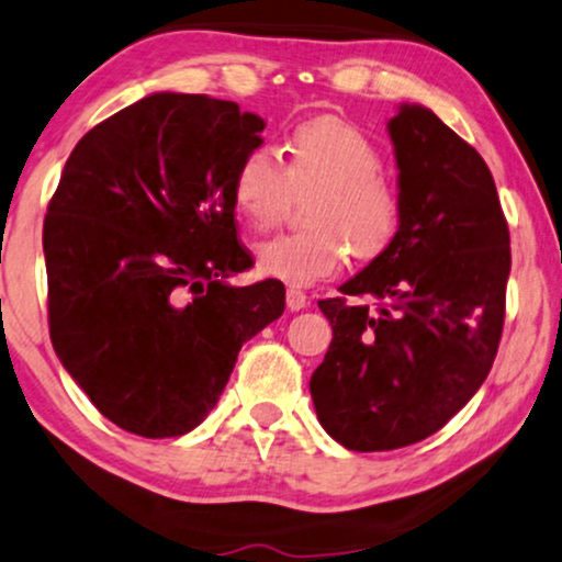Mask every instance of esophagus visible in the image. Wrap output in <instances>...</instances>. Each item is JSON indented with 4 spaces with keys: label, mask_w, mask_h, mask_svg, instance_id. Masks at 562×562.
<instances>
[{
    "label": "esophagus",
    "mask_w": 562,
    "mask_h": 562,
    "mask_svg": "<svg viewBox=\"0 0 562 562\" xmlns=\"http://www.w3.org/2000/svg\"><path fill=\"white\" fill-rule=\"evenodd\" d=\"M285 297H288V308H290V311H303L305 305H308V295L301 293V290L290 288Z\"/></svg>",
    "instance_id": "obj_1"
}]
</instances>
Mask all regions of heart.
Instances as JSON below:
<instances>
[{
    "instance_id": "heart-1",
    "label": "heart",
    "mask_w": 562,
    "mask_h": 562,
    "mask_svg": "<svg viewBox=\"0 0 562 562\" xmlns=\"http://www.w3.org/2000/svg\"><path fill=\"white\" fill-rule=\"evenodd\" d=\"M282 162L265 147L248 150L231 179L233 207L251 228L280 223L293 191L316 189L305 223L311 228L265 240L257 265L272 280L308 288L337 274L347 257L381 259L402 231L400 191L381 176L379 147L339 116L297 124L280 147Z\"/></svg>"
}]
</instances>
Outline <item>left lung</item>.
<instances>
[{"label": "left lung", "instance_id": "obj_1", "mask_svg": "<svg viewBox=\"0 0 562 562\" xmlns=\"http://www.w3.org/2000/svg\"><path fill=\"white\" fill-rule=\"evenodd\" d=\"M404 204L394 246L318 301L331 345L311 375L324 430L350 451L432 436L487 379L506 318L508 223L482 155L430 109L389 122Z\"/></svg>", "mask_w": 562, "mask_h": 562}]
</instances>
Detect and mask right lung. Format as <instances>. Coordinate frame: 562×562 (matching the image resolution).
I'll return each mask as SVG.
<instances>
[{
    "instance_id": "obj_1",
    "label": "right lung",
    "mask_w": 562,
    "mask_h": 562,
    "mask_svg": "<svg viewBox=\"0 0 562 562\" xmlns=\"http://www.w3.org/2000/svg\"><path fill=\"white\" fill-rule=\"evenodd\" d=\"M265 122L210 95L153 92L77 142L44 220L48 331L98 412L142 438L194 430L240 345L285 311L254 267L231 179Z\"/></svg>"
}]
</instances>
